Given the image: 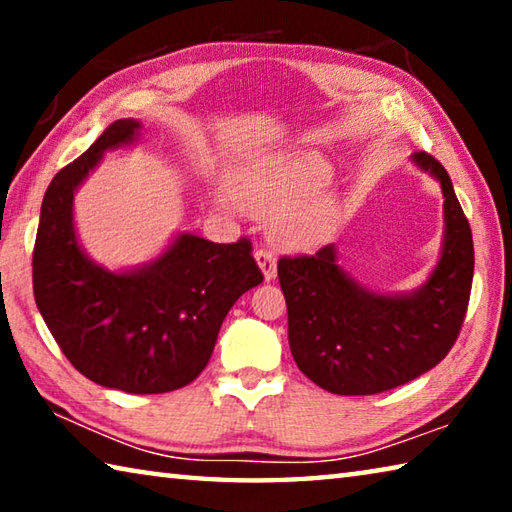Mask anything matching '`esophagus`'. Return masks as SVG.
Returning <instances> with one entry per match:
<instances>
[{
	"mask_svg": "<svg viewBox=\"0 0 512 512\" xmlns=\"http://www.w3.org/2000/svg\"><path fill=\"white\" fill-rule=\"evenodd\" d=\"M255 259H257L259 268H262L264 280H266V282L275 280V275H277V264H275V255H273V250H268V248H257V250H255Z\"/></svg>",
	"mask_w": 512,
	"mask_h": 512,
	"instance_id": "esophagus-1",
	"label": "esophagus"
}]
</instances>
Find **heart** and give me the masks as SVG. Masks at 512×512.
Listing matches in <instances>:
<instances>
[{
    "instance_id": "obj_1",
    "label": "heart",
    "mask_w": 512,
    "mask_h": 512,
    "mask_svg": "<svg viewBox=\"0 0 512 512\" xmlns=\"http://www.w3.org/2000/svg\"><path fill=\"white\" fill-rule=\"evenodd\" d=\"M327 169L314 155L275 158L239 171L235 198L246 212L275 216L273 237L287 248H311L327 235L334 205L314 194Z\"/></svg>"
}]
</instances>
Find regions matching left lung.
Listing matches in <instances>:
<instances>
[{"instance_id":"1","label":"left lung","mask_w":512,"mask_h":512,"mask_svg":"<svg viewBox=\"0 0 512 512\" xmlns=\"http://www.w3.org/2000/svg\"><path fill=\"white\" fill-rule=\"evenodd\" d=\"M413 162L445 196L443 253L420 289L384 296L361 287L339 266L334 244L277 262L291 354L329 393L375 395L402 386L438 366L461 332L474 275L472 230L443 164L424 151Z\"/></svg>"}]
</instances>
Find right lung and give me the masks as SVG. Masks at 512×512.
<instances>
[{
	"mask_svg": "<svg viewBox=\"0 0 512 512\" xmlns=\"http://www.w3.org/2000/svg\"><path fill=\"white\" fill-rule=\"evenodd\" d=\"M142 124H110L60 169L42 198L33 248V296L69 363L94 384L153 395L201 375L230 307L264 280L248 239L212 244L183 232L133 271H108L83 253L74 192L106 151L133 144Z\"/></svg>",
	"mask_w": 512,
	"mask_h": 512,
	"instance_id": "add662e5",
	"label": "right lung"
}]
</instances>
